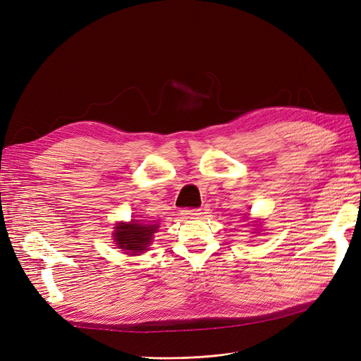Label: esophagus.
<instances>
[{
  "label": "esophagus",
  "instance_id": "34e87169",
  "mask_svg": "<svg viewBox=\"0 0 361 361\" xmlns=\"http://www.w3.org/2000/svg\"><path fill=\"white\" fill-rule=\"evenodd\" d=\"M181 215L184 218H195L197 215H200V209H196V208H184L181 209Z\"/></svg>",
  "mask_w": 361,
  "mask_h": 361
}]
</instances>
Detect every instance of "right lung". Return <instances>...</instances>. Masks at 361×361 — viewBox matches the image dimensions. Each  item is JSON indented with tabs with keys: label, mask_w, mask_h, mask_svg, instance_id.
<instances>
[{
	"label": "right lung",
	"mask_w": 361,
	"mask_h": 361,
	"mask_svg": "<svg viewBox=\"0 0 361 361\" xmlns=\"http://www.w3.org/2000/svg\"><path fill=\"white\" fill-rule=\"evenodd\" d=\"M158 224H142L140 219L130 223H118L114 231V240L119 249L130 255H138L149 247L153 234L158 231Z\"/></svg>",
	"instance_id": "obj_1"
}]
</instances>
